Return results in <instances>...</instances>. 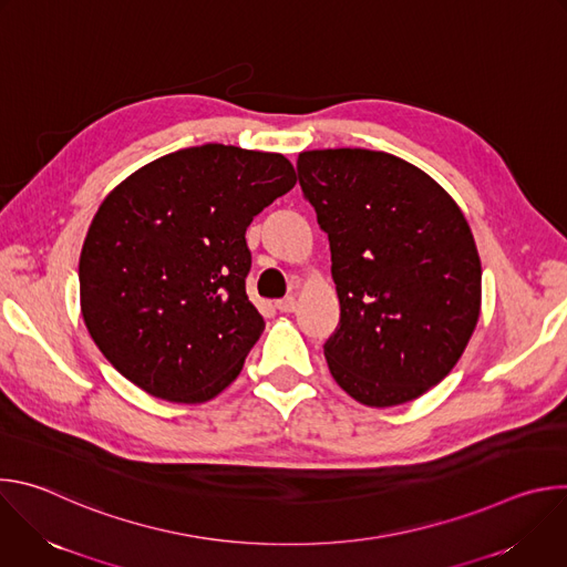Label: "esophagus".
Here are the masks:
<instances>
[{"instance_id": "esophagus-1", "label": "esophagus", "mask_w": 567, "mask_h": 567, "mask_svg": "<svg viewBox=\"0 0 567 567\" xmlns=\"http://www.w3.org/2000/svg\"><path fill=\"white\" fill-rule=\"evenodd\" d=\"M276 309H278V311H282V313H291V311H296V298H293V296H287V298L278 300V302H276Z\"/></svg>"}]
</instances>
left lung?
<instances>
[{
	"label": "left lung",
	"mask_w": 567,
	"mask_h": 567,
	"mask_svg": "<svg viewBox=\"0 0 567 567\" xmlns=\"http://www.w3.org/2000/svg\"><path fill=\"white\" fill-rule=\"evenodd\" d=\"M328 233L341 320L322 346L334 381L370 409L409 403L460 361L480 316L482 267L455 199L394 154H298Z\"/></svg>",
	"instance_id": "obj_1"
}]
</instances>
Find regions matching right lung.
I'll return each mask as SVG.
<instances>
[{"mask_svg": "<svg viewBox=\"0 0 567 567\" xmlns=\"http://www.w3.org/2000/svg\"><path fill=\"white\" fill-rule=\"evenodd\" d=\"M293 186L282 154L206 143L150 161L103 199L80 254V309L125 379L177 403L237 379L265 330L245 233Z\"/></svg>", "mask_w": 567, "mask_h": 567, "instance_id": "right-lung-1", "label": "right lung"}]
</instances>
